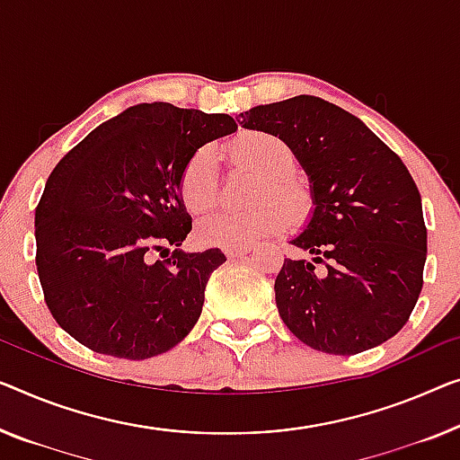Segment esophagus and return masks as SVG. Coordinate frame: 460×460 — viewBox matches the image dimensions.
I'll return each mask as SVG.
<instances>
[{"instance_id": "34e87169", "label": "esophagus", "mask_w": 460, "mask_h": 460, "mask_svg": "<svg viewBox=\"0 0 460 460\" xmlns=\"http://www.w3.org/2000/svg\"><path fill=\"white\" fill-rule=\"evenodd\" d=\"M253 250V245H243V248H225V253L227 258H242L245 253H250Z\"/></svg>"}]
</instances>
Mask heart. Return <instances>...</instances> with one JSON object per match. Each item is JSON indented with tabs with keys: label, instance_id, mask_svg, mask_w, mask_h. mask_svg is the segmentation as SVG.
Wrapping results in <instances>:
<instances>
[{
	"label": "heart",
	"instance_id": "1",
	"mask_svg": "<svg viewBox=\"0 0 460 460\" xmlns=\"http://www.w3.org/2000/svg\"><path fill=\"white\" fill-rule=\"evenodd\" d=\"M231 155L266 175L260 198L274 196L289 217L299 218L310 208V191L296 169V153L289 142L270 132H245L231 142ZM180 196L191 212L207 210L218 196V161L212 146L198 148L183 164ZM287 215L277 202H262L248 210L218 208L198 223V239L217 248H243L274 235L285 227Z\"/></svg>",
	"mask_w": 460,
	"mask_h": 460
}]
</instances>
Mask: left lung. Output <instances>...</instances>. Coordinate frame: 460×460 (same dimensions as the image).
<instances>
[{
    "instance_id": "1",
    "label": "left lung",
    "mask_w": 460,
    "mask_h": 460,
    "mask_svg": "<svg viewBox=\"0 0 460 460\" xmlns=\"http://www.w3.org/2000/svg\"><path fill=\"white\" fill-rule=\"evenodd\" d=\"M239 123L285 138L310 180L312 215L291 243L312 260L287 258L274 280L287 328L332 355L393 339L420 297L428 256L405 163L361 119L312 94L252 107Z\"/></svg>"
}]
</instances>
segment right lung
Returning <instances> with one entry per match:
<instances>
[{
    "label": "right lung",
    "instance_id": "add662e5",
    "mask_svg": "<svg viewBox=\"0 0 460 460\" xmlns=\"http://www.w3.org/2000/svg\"><path fill=\"white\" fill-rule=\"evenodd\" d=\"M237 129L225 113L140 102L102 121L58 163L34 215L37 270L55 322L93 351L148 359L200 318L221 250L183 252V164ZM167 261H153L155 251Z\"/></svg>",
    "mask_w": 460,
    "mask_h": 460
}]
</instances>
